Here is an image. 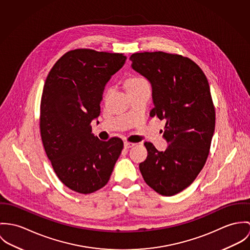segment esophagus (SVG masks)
I'll return each instance as SVG.
<instances>
[{
  "mask_svg": "<svg viewBox=\"0 0 250 250\" xmlns=\"http://www.w3.org/2000/svg\"><path fill=\"white\" fill-rule=\"evenodd\" d=\"M124 146H125V148H130V147L134 146H135V144H134V143H129V142H125Z\"/></svg>",
  "mask_w": 250,
  "mask_h": 250,
  "instance_id": "esophagus-1",
  "label": "esophagus"
}]
</instances>
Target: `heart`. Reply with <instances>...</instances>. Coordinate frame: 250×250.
I'll list each match as a JSON object with an SVG mask.
<instances>
[{
  "mask_svg": "<svg viewBox=\"0 0 250 250\" xmlns=\"http://www.w3.org/2000/svg\"><path fill=\"white\" fill-rule=\"evenodd\" d=\"M147 83L146 81L143 78H139V77H135V78H131L126 82V89L128 88H133V87H137L140 85L143 84Z\"/></svg>",
  "mask_w": 250,
  "mask_h": 250,
  "instance_id": "1",
  "label": "heart"
}]
</instances>
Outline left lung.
Returning a JSON list of instances; mask_svg holds the SVG:
<instances>
[{
    "label": "left lung",
    "instance_id": "8db88e82",
    "mask_svg": "<svg viewBox=\"0 0 250 250\" xmlns=\"http://www.w3.org/2000/svg\"><path fill=\"white\" fill-rule=\"evenodd\" d=\"M131 68L151 85L150 116L166 120L159 151L145 143L146 159L139 168L146 183L162 195H173L192 184L204 166L215 131V108L208 81L187 57L163 52L130 56Z\"/></svg>",
    "mask_w": 250,
    "mask_h": 250
}]
</instances>
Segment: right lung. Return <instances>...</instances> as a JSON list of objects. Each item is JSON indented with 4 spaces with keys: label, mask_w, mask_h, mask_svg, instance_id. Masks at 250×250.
Masks as SVG:
<instances>
[{
    "label": "right lung",
    "mask_w": 250,
    "mask_h": 250,
    "mask_svg": "<svg viewBox=\"0 0 250 250\" xmlns=\"http://www.w3.org/2000/svg\"><path fill=\"white\" fill-rule=\"evenodd\" d=\"M125 60L122 54L70 51L56 61L44 84L40 132L45 151L60 181L77 193L103 188L124 147L120 138L94 136L91 123L101 114L105 85Z\"/></svg>",
    "instance_id": "obj_1"
}]
</instances>
